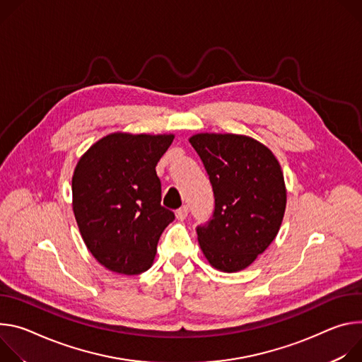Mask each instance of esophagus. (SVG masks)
I'll use <instances>...</instances> for the list:
<instances>
[{"instance_id":"obj_1","label":"esophagus","mask_w":362,"mask_h":362,"mask_svg":"<svg viewBox=\"0 0 362 362\" xmlns=\"http://www.w3.org/2000/svg\"><path fill=\"white\" fill-rule=\"evenodd\" d=\"M175 216H177V218L178 220H185L187 218V216H188V207L187 206H182L181 209H178L177 211H175Z\"/></svg>"}]
</instances>
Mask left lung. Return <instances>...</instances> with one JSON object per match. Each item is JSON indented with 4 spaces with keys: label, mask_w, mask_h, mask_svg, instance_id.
I'll use <instances>...</instances> for the list:
<instances>
[{
    "label": "left lung",
    "mask_w": 362,
    "mask_h": 362,
    "mask_svg": "<svg viewBox=\"0 0 362 362\" xmlns=\"http://www.w3.org/2000/svg\"><path fill=\"white\" fill-rule=\"evenodd\" d=\"M189 144L202 158L214 194L210 220L197 226L207 260L223 272L252 264L273 242L286 209L284 174L260 142L233 134H198Z\"/></svg>",
    "instance_id": "8db88e82"
}]
</instances>
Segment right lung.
Instances as JSON below:
<instances>
[{
  "label": "right lung",
  "instance_id": "add662e5",
  "mask_svg": "<svg viewBox=\"0 0 362 362\" xmlns=\"http://www.w3.org/2000/svg\"><path fill=\"white\" fill-rule=\"evenodd\" d=\"M174 135L112 134L76 165L73 211L85 245L106 269L120 274L148 270L158 240L175 214L160 206L155 167Z\"/></svg>",
  "mask_w": 362,
  "mask_h": 362
}]
</instances>
